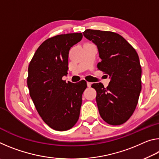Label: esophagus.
<instances>
[{
  "mask_svg": "<svg viewBox=\"0 0 159 159\" xmlns=\"http://www.w3.org/2000/svg\"><path fill=\"white\" fill-rule=\"evenodd\" d=\"M91 85H92V83H90V82H87V85H88V88H90V86H91Z\"/></svg>",
  "mask_w": 159,
  "mask_h": 159,
  "instance_id": "obj_1",
  "label": "esophagus"
}]
</instances>
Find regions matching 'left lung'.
Wrapping results in <instances>:
<instances>
[{
	"label": "left lung",
	"instance_id": "1",
	"mask_svg": "<svg viewBox=\"0 0 159 159\" xmlns=\"http://www.w3.org/2000/svg\"><path fill=\"white\" fill-rule=\"evenodd\" d=\"M83 34L98 47L102 60L98 69L111 79L107 88L101 83L91 85L97 92L99 114L110 125L123 124L133 115L142 90L138 53L124 38L114 32L86 29Z\"/></svg>",
	"mask_w": 159,
	"mask_h": 159
}]
</instances>
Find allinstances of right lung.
Masks as SVG:
<instances>
[{"mask_svg": "<svg viewBox=\"0 0 159 159\" xmlns=\"http://www.w3.org/2000/svg\"><path fill=\"white\" fill-rule=\"evenodd\" d=\"M81 33L57 35L43 43L28 68L29 95L42 119L58 131L69 130L80 115L82 95L87 83H66L69 51L82 39Z\"/></svg>", "mask_w": 159, "mask_h": 159, "instance_id": "1", "label": "right lung"}]
</instances>
